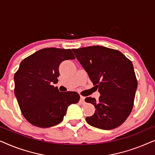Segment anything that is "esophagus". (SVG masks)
Returning a JSON list of instances; mask_svg holds the SVG:
<instances>
[{"mask_svg":"<svg viewBox=\"0 0 155 155\" xmlns=\"http://www.w3.org/2000/svg\"><path fill=\"white\" fill-rule=\"evenodd\" d=\"M80 102L81 103V104H84V97H83V96H80Z\"/></svg>","mask_w":155,"mask_h":155,"instance_id":"obj_1","label":"esophagus"}]
</instances>
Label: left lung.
<instances>
[{
  "mask_svg": "<svg viewBox=\"0 0 155 155\" xmlns=\"http://www.w3.org/2000/svg\"><path fill=\"white\" fill-rule=\"evenodd\" d=\"M73 51L101 94L97 101L85 98L96 109L86 121L104 130L117 128L127 119L134 104L137 81L132 62L119 51L101 46Z\"/></svg>",
  "mask_w": 155,
  "mask_h": 155,
  "instance_id": "8db88e82",
  "label": "left lung"
}]
</instances>
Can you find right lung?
Returning a JSON list of instances; mask_svg holds the SVG:
<instances>
[{
	"mask_svg": "<svg viewBox=\"0 0 155 155\" xmlns=\"http://www.w3.org/2000/svg\"><path fill=\"white\" fill-rule=\"evenodd\" d=\"M71 49L45 48L25 58L15 73V95L22 115L39 128L61 123L68 107L80 100L76 92H60L57 83L59 65L63 61L75 59Z\"/></svg>",
	"mask_w": 155,
	"mask_h": 155,
	"instance_id": "add662e5",
	"label": "right lung"
}]
</instances>
